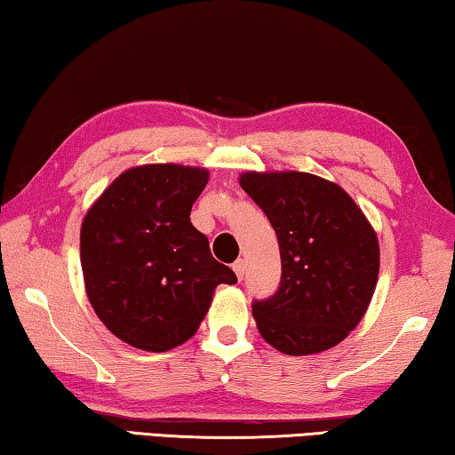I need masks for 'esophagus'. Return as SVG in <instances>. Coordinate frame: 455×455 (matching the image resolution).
<instances>
[{
    "mask_svg": "<svg viewBox=\"0 0 455 455\" xmlns=\"http://www.w3.org/2000/svg\"><path fill=\"white\" fill-rule=\"evenodd\" d=\"M244 269H247V265H244L243 259H236V261L233 263V271L236 273V277L243 279V275H244Z\"/></svg>",
    "mask_w": 455,
    "mask_h": 455,
    "instance_id": "obj_1",
    "label": "esophagus"
}]
</instances>
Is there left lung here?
<instances>
[{"label": "left lung", "mask_w": 455, "mask_h": 455, "mask_svg": "<svg viewBox=\"0 0 455 455\" xmlns=\"http://www.w3.org/2000/svg\"><path fill=\"white\" fill-rule=\"evenodd\" d=\"M273 230L281 281L253 301V318L273 348L315 355L342 342L369 307L379 277V241L340 186L306 172L241 176Z\"/></svg>", "instance_id": "8db88e82"}]
</instances>
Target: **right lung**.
Returning <instances> with one entry per match:
<instances>
[{
	"instance_id": "right-lung-1",
	"label": "right lung",
	"mask_w": 455,
	"mask_h": 455,
	"mask_svg": "<svg viewBox=\"0 0 455 455\" xmlns=\"http://www.w3.org/2000/svg\"><path fill=\"white\" fill-rule=\"evenodd\" d=\"M208 172L176 164L127 170L86 212L81 263L91 306L119 340L165 352L194 336L216 285L236 283L190 222Z\"/></svg>"
}]
</instances>
